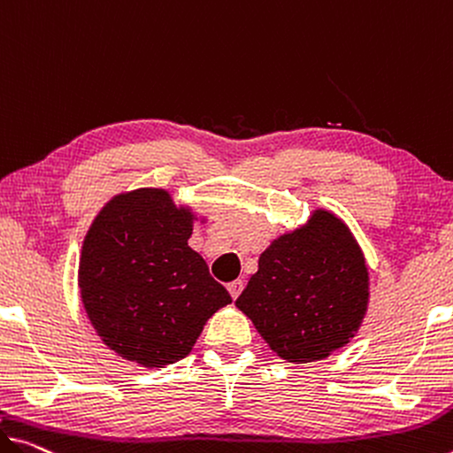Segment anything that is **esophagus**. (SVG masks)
Wrapping results in <instances>:
<instances>
[{"mask_svg":"<svg viewBox=\"0 0 453 453\" xmlns=\"http://www.w3.org/2000/svg\"><path fill=\"white\" fill-rule=\"evenodd\" d=\"M226 289H228V294H231V297L233 299H236L241 296V291H242V281L241 280H234V281H231L226 285Z\"/></svg>","mask_w":453,"mask_h":453,"instance_id":"34e87169","label":"esophagus"}]
</instances>
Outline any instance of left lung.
<instances>
[{
  "mask_svg": "<svg viewBox=\"0 0 453 453\" xmlns=\"http://www.w3.org/2000/svg\"><path fill=\"white\" fill-rule=\"evenodd\" d=\"M368 303V271L342 220L318 211L259 257L236 299L271 350L288 363L322 360L354 338Z\"/></svg>",
  "mask_w": 453,
  "mask_h": 453,
  "instance_id": "obj_1",
  "label": "left lung"
}]
</instances>
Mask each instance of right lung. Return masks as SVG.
Masks as SVG:
<instances>
[{
	"mask_svg": "<svg viewBox=\"0 0 453 453\" xmlns=\"http://www.w3.org/2000/svg\"><path fill=\"white\" fill-rule=\"evenodd\" d=\"M192 214L142 188L103 208L82 245L79 288L103 342L142 366L190 354L206 319L233 299L188 247Z\"/></svg>",
	"mask_w": 453,
	"mask_h": 453,
	"instance_id": "obj_1",
	"label": "right lung"
}]
</instances>
